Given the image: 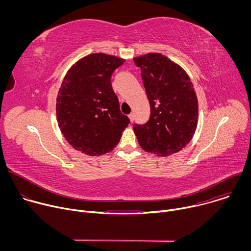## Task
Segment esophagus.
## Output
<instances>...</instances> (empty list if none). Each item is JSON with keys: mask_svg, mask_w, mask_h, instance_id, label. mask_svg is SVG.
<instances>
[{"mask_svg": "<svg viewBox=\"0 0 251 251\" xmlns=\"http://www.w3.org/2000/svg\"><path fill=\"white\" fill-rule=\"evenodd\" d=\"M128 117H129L130 121H131V122H133V120H134V115H133V113H130V114L128 115Z\"/></svg>", "mask_w": 251, "mask_h": 251, "instance_id": "obj_1", "label": "esophagus"}]
</instances>
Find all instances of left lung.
I'll use <instances>...</instances> for the list:
<instances>
[{
	"label": "left lung",
	"mask_w": 251,
	"mask_h": 251,
	"mask_svg": "<svg viewBox=\"0 0 251 251\" xmlns=\"http://www.w3.org/2000/svg\"><path fill=\"white\" fill-rule=\"evenodd\" d=\"M150 103V118L133 126L141 148L167 157L181 151L198 125L199 104L194 84L182 66L158 52L133 58Z\"/></svg>",
	"instance_id": "left-lung-1"
}]
</instances>
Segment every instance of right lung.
<instances>
[{
	"label": "right lung",
	"instance_id": "right-lung-1",
	"mask_svg": "<svg viewBox=\"0 0 251 251\" xmlns=\"http://www.w3.org/2000/svg\"><path fill=\"white\" fill-rule=\"evenodd\" d=\"M124 61L103 52L88 54L68 69L58 90V127L68 144L85 155L112 151L130 122L111 85L113 71Z\"/></svg>",
	"mask_w": 251,
	"mask_h": 251
}]
</instances>
